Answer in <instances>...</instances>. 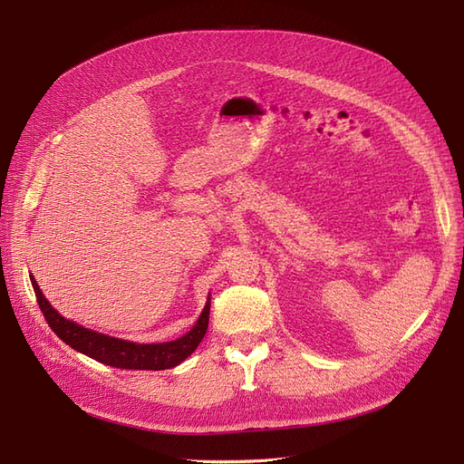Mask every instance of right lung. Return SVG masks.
Instances as JSON below:
<instances>
[{"mask_svg":"<svg viewBox=\"0 0 464 464\" xmlns=\"http://www.w3.org/2000/svg\"><path fill=\"white\" fill-rule=\"evenodd\" d=\"M31 283L36 294V300L44 319L48 321L50 329L60 336V339L72 346L81 354H87L89 358L106 363L111 368L120 370H170L178 363L184 362L195 348L199 346L203 336L208 327V312H210V298L207 300L203 312L198 323L191 327L189 333L179 336L170 343H159V344H137L130 341L114 339L102 333H96L77 325L75 321H69L63 315L53 310L50 302L42 294L34 276L31 275Z\"/></svg>","mask_w":464,"mask_h":464,"instance_id":"1","label":"right lung"}]
</instances>
